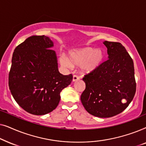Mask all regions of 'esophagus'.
Masks as SVG:
<instances>
[{
	"mask_svg": "<svg viewBox=\"0 0 146 146\" xmlns=\"http://www.w3.org/2000/svg\"><path fill=\"white\" fill-rule=\"evenodd\" d=\"M78 80H79V77L78 76H76V75H74L73 76V78H72L73 82H76V81Z\"/></svg>",
	"mask_w": 146,
	"mask_h": 146,
	"instance_id": "esophagus-1",
	"label": "esophagus"
}]
</instances>
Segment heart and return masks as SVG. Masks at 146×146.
Masks as SVG:
<instances>
[{"instance_id":"b5f03b06","label":"heart","mask_w":146,"mask_h":146,"mask_svg":"<svg viewBox=\"0 0 146 146\" xmlns=\"http://www.w3.org/2000/svg\"><path fill=\"white\" fill-rule=\"evenodd\" d=\"M104 59V53L100 48L94 49L92 47H85L74 49L69 52V59L64 55L59 58L61 66L71 68L72 65L80 66L83 73L88 74L98 68Z\"/></svg>"}]
</instances>
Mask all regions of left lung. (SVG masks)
I'll return each instance as SVG.
<instances>
[{"instance_id": "left-lung-1", "label": "left lung", "mask_w": 146, "mask_h": 146, "mask_svg": "<svg viewBox=\"0 0 146 146\" xmlns=\"http://www.w3.org/2000/svg\"><path fill=\"white\" fill-rule=\"evenodd\" d=\"M108 59L85 75L82 104L88 112L110 117L122 112L134 97L136 83L133 60L119 42L104 41Z\"/></svg>"}]
</instances>
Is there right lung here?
I'll use <instances>...</instances> for the list:
<instances>
[{
  "label": "right lung",
  "instance_id": "right-lung-1",
  "mask_svg": "<svg viewBox=\"0 0 146 146\" xmlns=\"http://www.w3.org/2000/svg\"><path fill=\"white\" fill-rule=\"evenodd\" d=\"M53 46L49 37L32 36L13 52L9 89L18 104L31 114L53 111L58 105L61 91L72 80V74L59 72Z\"/></svg>",
  "mask_w": 146,
  "mask_h": 146
}]
</instances>
